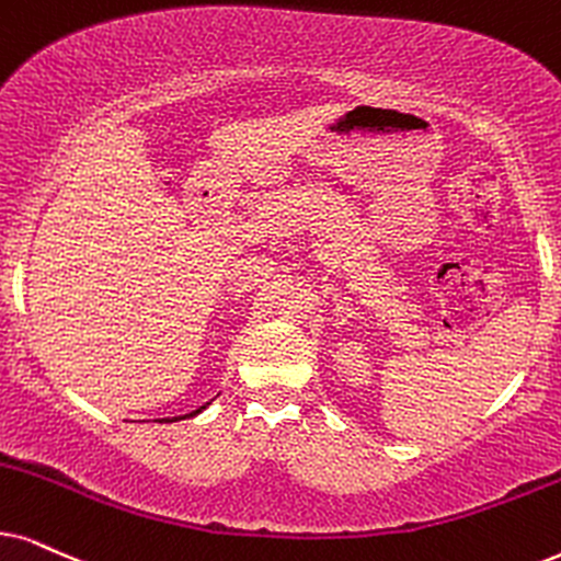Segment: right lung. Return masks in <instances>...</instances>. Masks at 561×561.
<instances>
[{
	"label": "right lung",
	"mask_w": 561,
	"mask_h": 561,
	"mask_svg": "<svg viewBox=\"0 0 561 561\" xmlns=\"http://www.w3.org/2000/svg\"><path fill=\"white\" fill-rule=\"evenodd\" d=\"M209 403H211V401H207V403H204V407H198L196 411H191V414H183V416H173V420H160V422H175V420H186V416H196V414H198V411H204V409H207V407H209Z\"/></svg>",
	"instance_id": "obj_1"
}]
</instances>
